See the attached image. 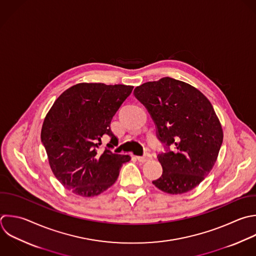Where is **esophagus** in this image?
I'll return each instance as SVG.
<instances>
[{"mask_svg":"<svg viewBox=\"0 0 256 256\" xmlns=\"http://www.w3.org/2000/svg\"><path fill=\"white\" fill-rule=\"evenodd\" d=\"M136 158H137V160H138L139 162H146V161L151 160V159H152V156H151V154H149V153H145L143 156H137Z\"/></svg>","mask_w":256,"mask_h":256,"instance_id":"1","label":"esophagus"}]
</instances>
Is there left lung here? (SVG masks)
Instances as JSON below:
<instances>
[{"mask_svg": "<svg viewBox=\"0 0 256 256\" xmlns=\"http://www.w3.org/2000/svg\"><path fill=\"white\" fill-rule=\"evenodd\" d=\"M134 95L148 110L166 148L157 155L162 175L152 183L169 194L194 189L211 171L223 141L210 101L193 86L169 77L136 87Z\"/></svg>", "mask_w": 256, "mask_h": 256, "instance_id": "left-lung-1", "label": "left lung"}]
</instances>
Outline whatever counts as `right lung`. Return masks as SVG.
<instances>
[{
  "instance_id": "right-lung-1",
  "label": "right lung",
  "mask_w": 256,
  "mask_h": 256,
  "mask_svg": "<svg viewBox=\"0 0 256 256\" xmlns=\"http://www.w3.org/2000/svg\"><path fill=\"white\" fill-rule=\"evenodd\" d=\"M132 90L133 86L126 85L80 83L63 92L46 115L41 141L50 167L74 194H101L115 183L122 164L131 159L111 150L117 138L110 124ZM104 134L112 141L108 148L99 150Z\"/></svg>"
}]
</instances>
